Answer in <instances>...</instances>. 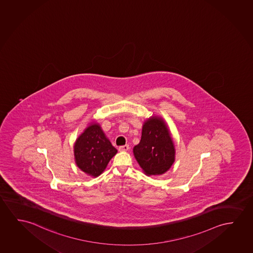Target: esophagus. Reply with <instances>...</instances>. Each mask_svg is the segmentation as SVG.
<instances>
[{"label":"esophagus","instance_id":"obj_1","mask_svg":"<svg viewBox=\"0 0 253 253\" xmlns=\"http://www.w3.org/2000/svg\"><path fill=\"white\" fill-rule=\"evenodd\" d=\"M128 149H129V146H128V144H125L124 146H120L119 147V151L120 152H126V151H128Z\"/></svg>","mask_w":253,"mask_h":253}]
</instances>
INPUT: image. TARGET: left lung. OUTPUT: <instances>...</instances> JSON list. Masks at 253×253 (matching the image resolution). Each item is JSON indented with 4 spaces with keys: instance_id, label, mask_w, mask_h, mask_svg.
<instances>
[{
    "instance_id": "8db88e82",
    "label": "left lung",
    "mask_w": 253,
    "mask_h": 253,
    "mask_svg": "<svg viewBox=\"0 0 253 253\" xmlns=\"http://www.w3.org/2000/svg\"><path fill=\"white\" fill-rule=\"evenodd\" d=\"M137 163L147 176L164 174L175 161V146L168 124L160 116L144 121L139 144L133 148Z\"/></svg>"
}]
</instances>
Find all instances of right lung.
<instances>
[{
	"mask_svg": "<svg viewBox=\"0 0 253 253\" xmlns=\"http://www.w3.org/2000/svg\"><path fill=\"white\" fill-rule=\"evenodd\" d=\"M117 152V149L96 122L90 123L74 145V160L77 167L93 178L104 171Z\"/></svg>",
	"mask_w": 253,
	"mask_h": 253,
	"instance_id": "add662e5",
	"label": "right lung"
}]
</instances>
